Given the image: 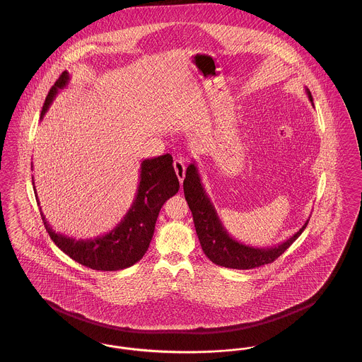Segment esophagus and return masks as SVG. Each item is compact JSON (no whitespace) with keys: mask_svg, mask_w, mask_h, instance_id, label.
Returning <instances> with one entry per match:
<instances>
[{"mask_svg":"<svg viewBox=\"0 0 362 362\" xmlns=\"http://www.w3.org/2000/svg\"><path fill=\"white\" fill-rule=\"evenodd\" d=\"M173 168H175V173H176V176H177L179 182L182 183L183 179H185V175H186L185 160H182V158H175V160H173Z\"/></svg>","mask_w":362,"mask_h":362,"instance_id":"1","label":"esophagus"}]
</instances>
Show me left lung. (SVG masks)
I'll return each instance as SVG.
<instances>
[{"label": "left lung", "instance_id": "obj_1", "mask_svg": "<svg viewBox=\"0 0 362 362\" xmlns=\"http://www.w3.org/2000/svg\"><path fill=\"white\" fill-rule=\"evenodd\" d=\"M308 99L313 105V99L310 89H305ZM185 197L189 204V210L192 213V220L195 225V230L201 247L207 258L213 263L238 270H248L255 269L259 266L274 262L279 255H282L296 240L303 230L307 228L308 221L303 225L292 238L282 241L269 248L262 247H251L245 245L240 241L235 240L226 232L223 223L220 221L217 211L213 206L210 198L207 197L206 191L201 182V176L198 173L197 164L192 161L187 167L186 177L183 182Z\"/></svg>", "mask_w": 362, "mask_h": 362}]
</instances>
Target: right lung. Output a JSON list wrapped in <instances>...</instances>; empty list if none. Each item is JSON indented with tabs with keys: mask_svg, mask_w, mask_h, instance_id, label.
<instances>
[{
	"mask_svg": "<svg viewBox=\"0 0 362 362\" xmlns=\"http://www.w3.org/2000/svg\"><path fill=\"white\" fill-rule=\"evenodd\" d=\"M69 80L68 71H64L59 76L46 96L40 118L47 112L58 92L68 86ZM173 163V156L168 153L145 158L141 163L139 183L133 205L121 223L103 236L89 240H76L65 235L55 233L40 211L52 240L68 257L92 270L117 272L133 266L148 251L160 209L168 198L179 191V180ZM33 186L35 189L34 177ZM35 197L37 198V195ZM36 201L39 205V199Z\"/></svg>",
	"mask_w": 362,
	"mask_h": 362,
	"instance_id": "obj_1",
	"label": "right lung"
}]
</instances>
